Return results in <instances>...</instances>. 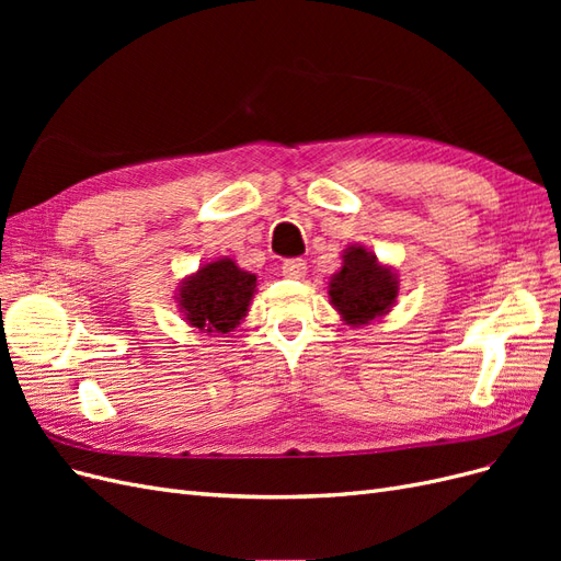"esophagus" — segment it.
Returning <instances> with one entry per match:
<instances>
[{"label":"esophagus","instance_id":"34e87169","mask_svg":"<svg viewBox=\"0 0 561 561\" xmlns=\"http://www.w3.org/2000/svg\"><path fill=\"white\" fill-rule=\"evenodd\" d=\"M283 276L285 278H304L307 276V262L304 260H285L283 262Z\"/></svg>","mask_w":561,"mask_h":561}]
</instances>
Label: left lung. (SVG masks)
Segmentation results:
<instances>
[{
    "mask_svg": "<svg viewBox=\"0 0 561 561\" xmlns=\"http://www.w3.org/2000/svg\"><path fill=\"white\" fill-rule=\"evenodd\" d=\"M400 280L393 266L381 264L365 245H348L342 266L330 278V304L351 328L381 320L398 299Z\"/></svg>",
    "mask_w": 561,
    "mask_h": 561,
    "instance_id": "left-lung-1",
    "label": "left lung"
}]
</instances>
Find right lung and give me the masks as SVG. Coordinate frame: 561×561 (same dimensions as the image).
I'll return each instance as SVG.
<instances>
[{
    "instance_id": "right-lung-1",
    "label": "right lung",
    "mask_w": 561,
    "mask_h": 561,
    "mask_svg": "<svg viewBox=\"0 0 561 561\" xmlns=\"http://www.w3.org/2000/svg\"><path fill=\"white\" fill-rule=\"evenodd\" d=\"M257 293V276L243 271L231 257H219L198 266L178 287V309L201 332L229 334L248 316Z\"/></svg>"
}]
</instances>
